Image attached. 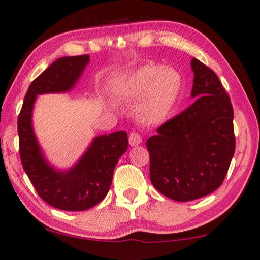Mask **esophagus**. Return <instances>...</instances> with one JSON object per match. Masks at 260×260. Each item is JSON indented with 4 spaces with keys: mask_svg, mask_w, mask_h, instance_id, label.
I'll list each match as a JSON object with an SVG mask.
<instances>
[{
    "mask_svg": "<svg viewBox=\"0 0 260 260\" xmlns=\"http://www.w3.org/2000/svg\"><path fill=\"white\" fill-rule=\"evenodd\" d=\"M129 143L131 146L139 145V144L142 143V136L138 133H136V131H133V133H130L129 135Z\"/></svg>",
    "mask_w": 260,
    "mask_h": 260,
    "instance_id": "esophagus-1",
    "label": "esophagus"
}]
</instances>
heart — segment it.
<instances>
[{
	"label": "heart",
	"instance_id": "1",
	"mask_svg": "<svg viewBox=\"0 0 260 260\" xmlns=\"http://www.w3.org/2000/svg\"><path fill=\"white\" fill-rule=\"evenodd\" d=\"M182 79L172 67L146 65L138 69L119 86L118 96L125 101H141L138 116L145 124L162 123L177 103Z\"/></svg>",
	"mask_w": 260,
	"mask_h": 260
}]
</instances>
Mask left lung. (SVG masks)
<instances>
[{
  "mask_svg": "<svg viewBox=\"0 0 260 260\" xmlns=\"http://www.w3.org/2000/svg\"><path fill=\"white\" fill-rule=\"evenodd\" d=\"M191 105L147 139L150 179L174 201L206 197L223 183L235 153L234 109L216 73L191 59Z\"/></svg>",
  "mask_w": 260,
  "mask_h": 260,
  "instance_id": "obj_1",
  "label": "left lung"
}]
</instances>
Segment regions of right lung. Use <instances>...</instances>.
<instances>
[{"label": "right lung", "instance_id": "add662e5", "mask_svg": "<svg viewBox=\"0 0 260 260\" xmlns=\"http://www.w3.org/2000/svg\"><path fill=\"white\" fill-rule=\"evenodd\" d=\"M88 62L89 55L83 54L62 57L51 63L31 82L17 121L24 171L44 201L67 211L87 210L106 198L115 166L127 150V134L116 131L94 138L81 159L69 171L54 170L44 158L31 121L36 96L71 90Z\"/></svg>", "mask_w": 260, "mask_h": 260}]
</instances>
